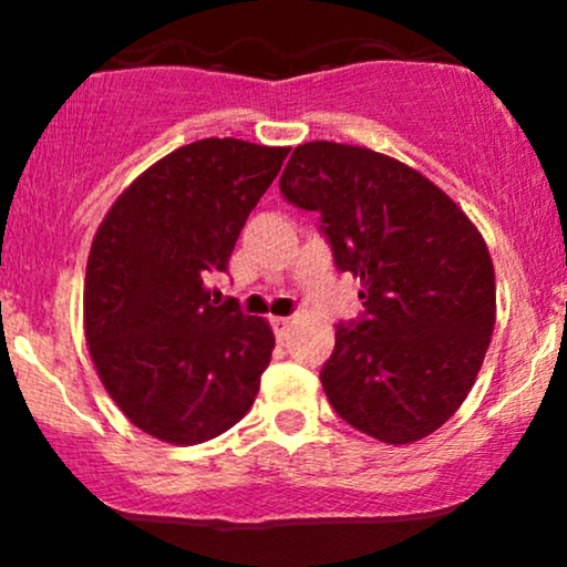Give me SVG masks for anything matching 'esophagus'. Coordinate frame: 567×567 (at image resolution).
Returning a JSON list of instances; mask_svg holds the SVG:
<instances>
[{
    "label": "esophagus",
    "mask_w": 567,
    "mask_h": 567,
    "mask_svg": "<svg viewBox=\"0 0 567 567\" xmlns=\"http://www.w3.org/2000/svg\"><path fill=\"white\" fill-rule=\"evenodd\" d=\"M271 324H275V333H277L279 341H282V338H288V333H290L292 320H290V317H275Z\"/></svg>",
    "instance_id": "1"
}]
</instances>
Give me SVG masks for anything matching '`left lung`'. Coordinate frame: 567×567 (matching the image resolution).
<instances>
[{"mask_svg": "<svg viewBox=\"0 0 567 567\" xmlns=\"http://www.w3.org/2000/svg\"><path fill=\"white\" fill-rule=\"evenodd\" d=\"M320 210L336 266L360 279L365 320L336 324L320 379L370 437L410 445L472 392L496 324V271L472 218L437 184L368 146L311 141L279 178Z\"/></svg>", "mask_w": 567, "mask_h": 567, "instance_id": "left-lung-1", "label": "left lung"}]
</instances>
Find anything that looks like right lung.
I'll list each match as a JSON object with an SVG mask.
<instances>
[{
  "label": "right lung",
  "mask_w": 567,
  "mask_h": 567,
  "mask_svg": "<svg viewBox=\"0 0 567 567\" xmlns=\"http://www.w3.org/2000/svg\"><path fill=\"white\" fill-rule=\"evenodd\" d=\"M290 146L202 138L154 162L97 226L84 275V338L103 389L141 432L199 445L256 402L275 333L210 301L247 216Z\"/></svg>",
  "instance_id": "obj_1"
}]
</instances>
